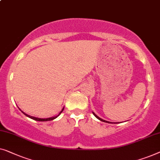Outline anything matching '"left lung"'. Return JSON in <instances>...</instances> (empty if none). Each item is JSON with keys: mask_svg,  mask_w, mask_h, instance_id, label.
Returning <instances> with one entry per match:
<instances>
[{"mask_svg": "<svg viewBox=\"0 0 160 160\" xmlns=\"http://www.w3.org/2000/svg\"><path fill=\"white\" fill-rule=\"evenodd\" d=\"M93 114H94V116H95L96 118H98V120H101V121H102V122H107V123H110V122H108V121H106V120H102V118H98V117L97 115H96V114L95 113H94V112H93Z\"/></svg>", "mask_w": 160, "mask_h": 160, "instance_id": "8db88e82", "label": "left lung"}]
</instances>
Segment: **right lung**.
<instances>
[{
	"label": "right lung",
	"instance_id": "obj_1",
	"mask_svg": "<svg viewBox=\"0 0 160 160\" xmlns=\"http://www.w3.org/2000/svg\"><path fill=\"white\" fill-rule=\"evenodd\" d=\"M63 110H64V108H63L62 109V111H61L60 112H59V114H58L57 116H56V117H53V118H46V119H42V118H34V117H32V116H30V115H28V114H25V113H24L23 112V113L25 114V115L27 116V117H28V118H31V119H32V120H37V121H40V122H44V121H50V120H54V119H56L57 118V117L59 115V114L62 113V112H63Z\"/></svg>",
	"mask_w": 160,
	"mask_h": 160
}]
</instances>
